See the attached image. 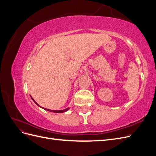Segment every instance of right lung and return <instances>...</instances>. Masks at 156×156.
Segmentation results:
<instances>
[{
    "instance_id": "right-lung-1",
    "label": "right lung",
    "mask_w": 156,
    "mask_h": 156,
    "mask_svg": "<svg viewBox=\"0 0 156 156\" xmlns=\"http://www.w3.org/2000/svg\"><path fill=\"white\" fill-rule=\"evenodd\" d=\"M31 98H32V100L34 101V102L36 103V104L38 106V107H41V108H44V109H45V110H46V111H50V112H55V113H62V112H66V111H68L69 109V107H68V108H65V109H64V110H51V109H48V108H44V107H40L38 104H37V103L34 101V99H33L32 97H31Z\"/></svg>"
}]
</instances>
